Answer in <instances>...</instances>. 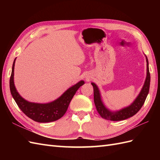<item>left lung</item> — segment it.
I'll list each match as a JSON object with an SVG mask.
<instances>
[{
	"label": "left lung",
	"mask_w": 160,
	"mask_h": 160,
	"mask_svg": "<svg viewBox=\"0 0 160 160\" xmlns=\"http://www.w3.org/2000/svg\"><path fill=\"white\" fill-rule=\"evenodd\" d=\"M147 59V78H146L145 82L143 87L140 91V94L136 98V99L134 100L131 105L128 107L122 108L121 110H119L115 112H112L105 107L102 101L101 100V96L99 89L95 83L92 82L91 84L93 87V93H94V103L96 105V109L100 114V116L105 119V120H111V121H120L124 120L126 119L133 116L134 115L136 114L140 110L142 107L143 106L144 102L147 98L148 91L149 87H150V81H151V76L150 72H149L148 69V61L147 57L146 56Z\"/></svg>",
	"instance_id": "left-lung-1"
}]
</instances>
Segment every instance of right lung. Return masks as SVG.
<instances>
[{"label": "right lung", "instance_id": "right-lung-1", "mask_svg": "<svg viewBox=\"0 0 160 160\" xmlns=\"http://www.w3.org/2000/svg\"><path fill=\"white\" fill-rule=\"evenodd\" d=\"M15 60L13 61L11 77L9 80V87L12 96L17 105L27 116L32 120L38 122H50L58 120L62 118L69 107L71 100L79 88L83 85V80L68 89L62 96L52 102L46 104H39L30 102L25 100L20 96L17 91L14 82H13V73H14Z\"/></svg>", "mask_w": 160, "mask_h": 160}]
</instances>
